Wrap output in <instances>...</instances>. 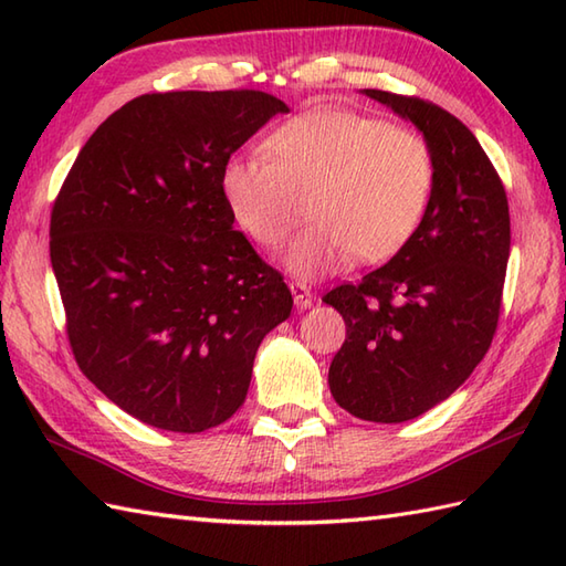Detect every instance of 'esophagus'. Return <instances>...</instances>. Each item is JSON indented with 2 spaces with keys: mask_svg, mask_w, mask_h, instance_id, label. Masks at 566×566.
<instances>
[{
  "mask_svg": "<svg viewBox=\"0 0 566 566\" xmlns=\"http://www.w3.org/2000/svg\"><path fill=\"white\" fill-rule=\"evenodd\" d=\"M290 290H292V294H294V304H296V308H302V311H304V308H311V306H314L316 296H314V292H311L304 282H292V284H290Z\"/></svg>",
  "mask_w": 566,
  "mask_h": 566,
  "instance_id": "1",
  "label": "esophagus"
}]
</instances>
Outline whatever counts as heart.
<instances>
[{
    "instance_id": "1",
    "label": "heart",
    "mask_w": 566,
    "mask_h": 566,
    "mask_svg": "<svg viewBox=\"0 0 566 566\" xmlns=\"http://www.w3.org/2000/svg\"><path fill=\"white\" fill-rule=\"evenodd\" d=\"M264 150L228 155L221 195L233 221L268 250L292 233L308 197L314 223L284 258L302 280L340 272L353 258H391L418 231L436 187L423 136L345 109L290 118L270 130Z\"/></svg>"
}]
</instances>
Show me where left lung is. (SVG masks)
Instances as JSON below:
<instances>
[{
	"instance_id": "obj_1",
	"label": "left lung",
	"mask_w": 566,
	"mask_h": 566,
	"mask_svg": "<svg viewBox=\"0 0 566 566\" xmlns=\"http://www.w3.org/2000/svg\"><path fill=\"white\" fill-rule=\"evenodd\" d=\"M365 94L423 134L436 187L418 231L387 264L323 296L347 328L328 384L355 418L403 423L460 389L494 340L511 216L499 172L460 118L418 97Z\"/></svg>"
}]
</instances>
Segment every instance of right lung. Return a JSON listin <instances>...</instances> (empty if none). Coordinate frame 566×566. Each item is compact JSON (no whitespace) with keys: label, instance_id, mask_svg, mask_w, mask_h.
Returning <instances> with one entry per match:
<instances>
[{"label":"right lung","instance_id":"add662e5","mask_svg":"<svg viewBox=\"0 0 566 566\" xmlns=\"http://www.w3.org/2000/svg\"><path fill=\"white\" fill-rule=\"evenodd\" d=\"M290 106L268 92H155L84 143L51 213V264L82 375L153 428L201 432L245 401L292 314L284 276L233 231L221 165Z\"/></svg>","mask_w":566,"mask_h":566}]
</instances>
